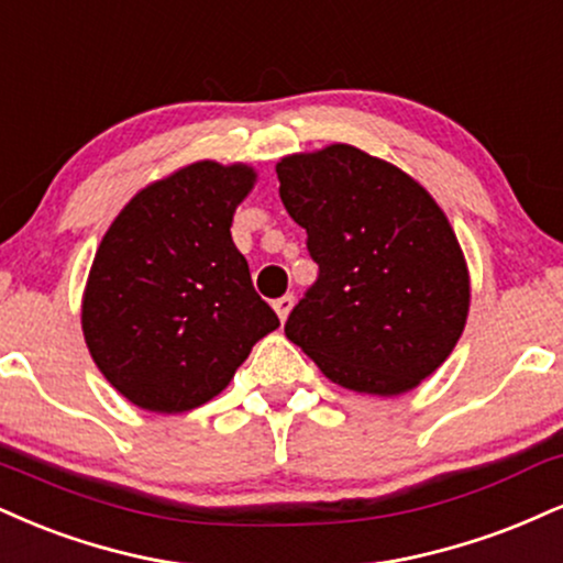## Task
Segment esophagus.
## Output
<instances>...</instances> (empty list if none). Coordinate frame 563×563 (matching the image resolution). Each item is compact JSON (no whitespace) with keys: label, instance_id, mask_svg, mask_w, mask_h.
Returning a JSON list of instances; mask_svg holds the SVG:
<instances>
[{"label":"esophagus","instance_id":"esophagus-1","mask_svg":"<svg viewBox=\"0 0 563 563\" xmlns=\"http://www.w3.org/2000/svg\"><path fill=\"white\" fill-rule=\"evenodd\" d=\"M273 307L277 311V317H280V322H286L288 314H290V309H294V296H290V294L280 296V299H277Z\"/></svg>","mask_w":563,"mask_h":563}]
</instances>
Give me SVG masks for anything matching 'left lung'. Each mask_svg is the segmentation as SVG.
I'll use <instances>...</instances> for the list:
<instances>
[{
  "label": "left lung",
  "instance_id": "obj_1",
  "mask_svg": "<svg viewBox=\"0 0 563 563\" xmlns=\"http://www.w3.org/2000/svg\"><path fill=\"white\" fill-rule=\"evenodd\" d=\"M275 173L320 264L288 341L341 388L415 390L451 356L470 314V269L449 217L409 173L349 144L288 154Z\"/></svg>",
  "mask_w": 563,
  "mask_h": 563
}]
</instances>
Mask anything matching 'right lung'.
Listing matches in <instances>:
<instances>
[{"label":"right lung","mask_w":563,"mask_h":563,"mask_svg":"<svg viewBox=\"0 0 563 563\" xmlns=\"http://www.w3.org/2000/svg\"><path fill=\"white\" fill-rule=\"evenodd\" d=\"M252 165L199 159L141 188L101 239L80 303L88 354L139 409L212 401L254 343L280 328L230 225Z\"/></svg>","instance_id":"right-lung-1"}]
</instances>
